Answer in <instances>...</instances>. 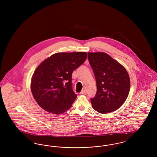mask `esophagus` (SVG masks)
<instances>
[{
	"label": "esophagus",
	"instance_id": "obj_1",
	"mask_svg": "<svg viewBox=\"0 0 157 157\" xmlns=\"http://www.w3.org/2000/svg\"><path fill=\"white\" fill-rule=\"evenodd\" d=\"M85 92H86V91H85V90H81V92H80V94H85Z\"/></svg>",
	"mask_w": 157,
	"mask_h": 157
}]
</instances>
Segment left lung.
<instances>
[{
	"label": "left lung",
	"mask_w": 157,
	"mask_h": 157,
	"mask_svg": "<svg viewBox=\"0 0 157 157\" xmlns=\"http://www.w3.org/2000/svg\"><path fill=\"white\" fill-rule=\"evenodd\" d=\"M88 57L97 87L95 96L90 98L92 108L101 113L116 111L129 92L130 79L126 69L106 53L89 52Z\"/></svg>",
	"instance_id": "8db88e82"
}]
</instances>
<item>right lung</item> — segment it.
<instances>
[{"label":"right lung","instance_id":"obj_1","mask_svg":"<svg viewBox=\"0 0 157 157\" xmlns=\"http://www.w3.org/2000/svg\"><path fill=\"white\" fill-rule=\"evenodd\" d=\"M86 57L85 52H60L44 60L35 71L30 84L37 104L56 115L68 110L77 97L72 90V72Z\"/></svg>","mask_w":157,"mask_h":157}]
</instances>
